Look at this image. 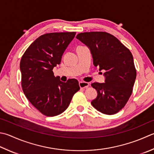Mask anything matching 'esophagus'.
Returning <instances> with one entry per match:
<instances>
[{"instance_id": "obj_1", "label": "esophagus", "mask_w": 154, "mask_h": 154, "mask_svg": "<svg viewBox=\"0 0 154 154\" xmlns=\"http://www.w3.org/2000/svg\"><path fill=\"white\" fill-rule=\"evenodd\" d=\"M79 86L80 87V88H88L89 86V83L88 82H79Z\"/></svg>"}]
</instances>
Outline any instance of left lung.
<instances>
[{
    "mask_svg": "<svg viewBox=\"0 0 154 154\" xmlns=\"http://www.w3.org/2000/svg\"><path fill=\"white\" fill-rule=\"evenodd\" d=\"M76 38L91 50L94 66L105 70L104 83L91 84L98 92L92 105L104 114H116L133 92L136 69L132 54L117 37L106 32H85L78 34Z\"/></svg>",
    "mask_w": 154,
    "mask_h": 154,
    "instance_id": "1",
    "label": "left lung"
}]
</instances>
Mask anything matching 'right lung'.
<instances>
[{"label": "right lung", "instance_id": "add662e5", "mask_svg": "<svg viewBox=\"0 0 154 154\" xmlns=\"http://www.w3.org/2000/svg\"><path fill=\"white\" fill-rule=\"evenodd\" d=\"M75 35L76 32L42 35L31 43L21 57L23 91L33 106L48 117L62 113L80 90L76 79L63 82L53 72Z\"/></svg>", "mask_w": 154, "mask_h": 154}]
</instances>
